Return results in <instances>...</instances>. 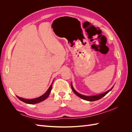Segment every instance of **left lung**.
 <instances>
[{"mask_svg": "<svg viewBox=\"0 0 132 132\" xmlns=\"http://www.w3.org/2000/svg\"><path fill=\"white\" fill-rule=\"evenodd\" d=\"M113 86L112 87V88L111 89H110L109 90H108L107 91L105 92V93H103V94H100V95H95V96H85V95H81L80 94L78 93V92L76 91L74 87L72 85V84L71 83V89H72V90L73 91L74 93L77 95L78 96L80 97V98L85 100H86V101H96V100H100V98H102L103 96H105L107 94L109 93V92L113 89Z\"/></svg>", "mask_w": 132, "mask_h": 132, "instance_id": "8db88e82", "label": "left lung"}]
</instances>
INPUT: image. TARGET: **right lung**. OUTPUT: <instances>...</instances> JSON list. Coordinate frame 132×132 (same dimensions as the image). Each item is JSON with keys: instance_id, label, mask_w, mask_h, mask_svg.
Masks as SVG:
<instances>
[{"instance_id": "obj_1", "label": "right lung", "mask_w": 132, "mask_h": 132, "mask_svg": "<svg viewBox=\"0 0 132 132\" xmlns=\"http://www.w3.org/2000/svg\"><path fill=\"white\" fill-rule=\"evenodd\" d=\"M53 82H52V84L51 85L48 89V90L46 92V93L43 95L41 96H39V97L33 98V99H25V98L20 97L18 96H16L20 100H21V101L25 102V103H28V104H35V103H39L40 102H42V101L45 100H46L50 95V94L51 90H52V87Z\"/></svg>"}]
</instances>
